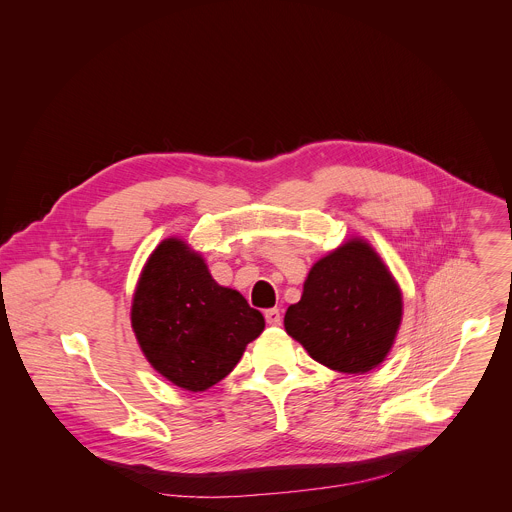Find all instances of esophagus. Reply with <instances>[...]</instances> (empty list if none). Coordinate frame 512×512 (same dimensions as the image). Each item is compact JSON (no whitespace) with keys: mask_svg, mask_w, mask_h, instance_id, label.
Masks as SVG:
<instances>
[{"mask_svg":"<svg viewBox=\"0 0 512 512\" xmlns=\"http://www.w3.org/2000/svg\"><path fill=\"white\" fill-rule=\"evenodd\" d=\"M265 322L269 326H279L281 324V312L277 308H271V310H265Z\"/></svg>","mask_w":512,"mask_h":512,"instance_id":"esophagus-1","label":"esophagus"}]
</instances>
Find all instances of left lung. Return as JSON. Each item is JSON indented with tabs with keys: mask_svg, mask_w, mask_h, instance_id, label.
I'll list each match as a JSON object with an SVG mask.
<instances>
[{
	"mask_svg": "<svg viewBox=\"0 0 512 512\" xmlns=\"http://www.w3.org/2000/svg\"><path fill=\"white\" fill-rule=\"evenodd\" d=\"M401 320L399 283L369 241L352 237L312 265L283 326L324 367L362 375L387 358Z\"/></svg>",
	"mask_w": 512,
	"mask_h": 512,
	"instance_id": "8db88e82",
	"label": "left lung"
}]
</instances>
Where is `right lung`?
Returning <instances> with one entry per match:
<instances>
[{"label":"right lung","mask_w":512,"mask_h":512,"mask_svg":"<svg viewBox=\"0 0 512 512\" xmlns=\"http://www.w3.org/2000/svg\"><path fill=\"white\" fill-rule=\"evenodd\" d=\"M131 328L152 367L184 391L223 381L265 328L237 289L218 285L202 255L178 237L145 261L131 304Z\"/></svg>","instance_id":"right-lung-1"}]
</instances>
